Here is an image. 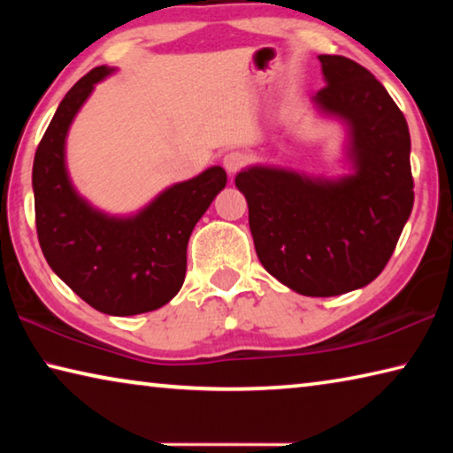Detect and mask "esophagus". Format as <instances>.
Masks as SVG:
<instances>
[{
  "instance_id": "34e87169",
  "label": "esophagus",
  "mask_w": 453,
  "mask_h": 453,
  "mask_svg": "<svg viewBox=\"0 0 453 453\" xmlns=\"http://www.w3.org/2000/svg\"><path fill=\"white\" fill-rule=\"evenodd\" d=\"M248 164V157L242 151H229L224 156V167L229 175H234L242 170V167Z\"/></svg>"
}]
</instances>
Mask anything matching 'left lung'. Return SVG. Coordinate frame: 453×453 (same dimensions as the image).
I'll return each mask as SVG.
<instances>
[{
  "label": "left lung",
  "mask_w": 453,
  "mask_h": 453,
  "mask_svg": "<svg viewBox=\"0 0 453 453\" xmlns=\"http://www.w3.org/2000/svg\"><path fill=\"white\" fill-rule=\"evenodd\" d=\"M318 59L326 88L311 102L346 127L349 173L257 164L235 175V188L265 270L297 294L329 297L367 286L392 257L413 208L411 142L400 107L365 67L342 56Z\"/></svg>",
  "instance_id": "left-lung-1"
}]
</instances>
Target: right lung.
Returning <instances> with one entry per match:
<instances>
[{
    "instance_id": "right-lung-1",
    "label": "right lung",
    "mask_w": 453,
    "mask_h": 453,
    "mask_svg": "<svg viewBox=\"0 0 453 453\" xmlns=\"http://www.w3.org/2000/svg\"><path fill=\"white\" fill-rule=\"evenodd\" d=\"M113 72L99 65L83 75L45 129L32 172L35 226L50 267L83 302L107 316H137L162 308L181 289L189 235L227 175L211 165L159 191L129 216L91 205L72 183L65 140L96 83Z\"/></svg>"
}]
</instances>
